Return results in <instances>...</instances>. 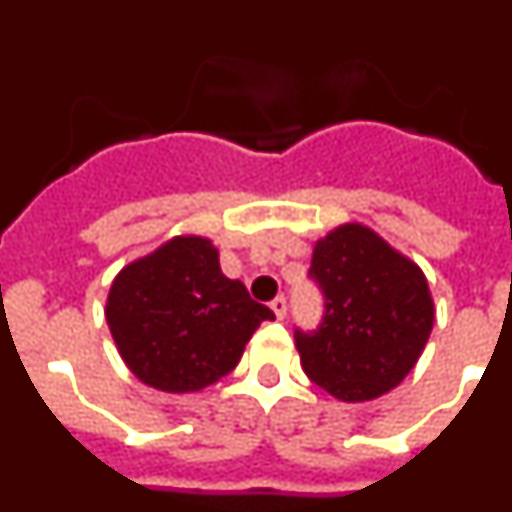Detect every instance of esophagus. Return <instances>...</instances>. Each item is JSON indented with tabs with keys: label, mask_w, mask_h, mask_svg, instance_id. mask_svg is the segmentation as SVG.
I'll use <instances>...</instances> for the list:
<instances>
[{
	"label": "esophagus",
	"mask_w": 512,
	"mask_h": 512,
	"mask_svg": "<svg viewBox=\"0 0 512 512\" xmlns=\"http://www.w3.org/2000/svg\"><path fill=\"white\" fill-rule=\"evenodd\" d=\"M271 310H274V315H277V318L282 320L284 315H287V300H284L282 295L274 297V300H271Z\"/></svg>",
	"instance_id": "obj_1"
}]
</instances>
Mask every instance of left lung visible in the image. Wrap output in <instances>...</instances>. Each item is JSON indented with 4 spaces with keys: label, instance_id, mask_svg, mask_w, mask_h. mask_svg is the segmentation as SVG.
Masks as SVG:
<instances>
[{
    "label": "left lung",
    "instance_id": "obj_1",
    "mask_svg": "<svg viewBox=\"0 0 512 512\" xmlns=\"http://www.w3.org/2000/svg\"><path fill=\"white\" fill-rule=\"evenodd\" d=\"M310 279L323 292V320L295 328L302 369L343 402H366L397 387L433 328L423 271L374 230L341 225L312 251Z\"/></svg>",
    "mask_w": 512,
    "mask_h": 512
}]
</instances>
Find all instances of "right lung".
Here are the masks:
<instances>
[{
    "instance_id": "right-lung-1",
    "label": "right lung",
    "mask_w": 512,
    "mask_h": 512,
    "mask_svg": "<svg viewBox=\"0 0 512 512\" xmlns=\"http://www.w3.org/2000/svg\"><path fill=\"white\" fill-rule=\"evenodd\" d=\"M274 312L220 271L207 238L184 235L125 266L107 297V325L140 382L197 392L241 361L253 330Z\"/></svg>"
}]
</instances>
